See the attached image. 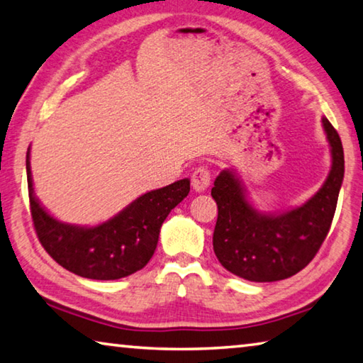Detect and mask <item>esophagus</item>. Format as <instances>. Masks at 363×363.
<instances>
[{"mask_svg": "<svg viewBox=\"0 0 363 363\" xmlns=\"http://www.w3.org/2000/svg\"><path fill=\"white\" fill-rule=\"evenodd\" d=\"M190 182H192V187L195 192H205L211 182L210 169L206 167H199L192 173V179H190Z\"/></svg>", "mask_w": 363, "mask_h": 363, "instance_id": "esophagus-1", "label": "esophagus"}]
</instances>
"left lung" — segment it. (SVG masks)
Listing matches in <instances>:
<instances>
[{
  "label": "left lung",
  "mask_w": 363,
  "mask_h": 363,
  "mask_svg": "<svg viewBox=\"0 0 363 363\" xmlns=\"http://www.w3.org/2000/svg\"><path fill=\"white\" fill-rule=\"evenodd\" d=\"M331 149V169L320 190L304 205L285 213L257 211L247 190L229 169L220 171L211 195L218 205L213 250L219 262L250 281H277L309 264L328 235L344 177L340 134L322 118Z\"/></svg>",
  "instance_id": "1"
}]
</instances>
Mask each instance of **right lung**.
<instances>
[{
    "mask_svg": "<svg viewBox=\"0 0 363 363\" xmlns=\"http://www.w3.org/2000/svg\"><path fill=\"white\" fill-rule=\"evenodd\" d=\"M30 213L43 248L64 269L93 280H116L143 269L157 248L160 229L186 199L190 181H176L140 195L112 219L94 227L60 223L40 205L33 192L27 152Z\"/></svg>",
    "mask_w": 363,
    "mask_h": 363,
    "instance_id": "1",
    "label": "right lung"
}]
</instances>
